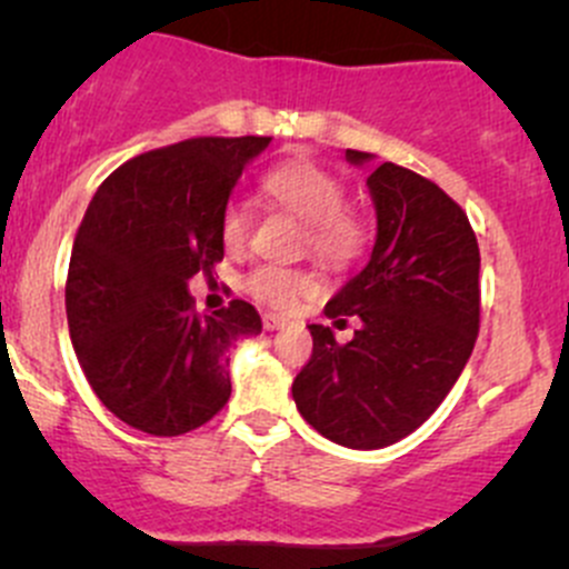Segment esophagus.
Wrapping results in <instances>:
<instances>
[{
  "label": "esophagus",
  "mask_w": 569,
  "mask_h": 569,
  "mask_svg": "<svg viewBox=\"0 0 569 569\" xmlns=\"http://www.w3.org/2000/svg\"><path fill=\"white\" fill-rule=\"evenodd\" d=\"M286 325H289V319L286 317H278V313H263V330L274 332V330H283Z\"/></svg>",
  "instance_id": "1"
}]
</instances>
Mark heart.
I'll return each mask as SVG.
<instances>
[{
  "instance_id": "obj_1",
  "label": "heart",
  "mask_w": 569,
  "mask_h": 569,
  "mask_svg": "<svg viewBox=\"0 0 569 569\" xmlns=\"http://www.w3.org/2000/svg\"><path fill=\"white\" fill-rule=\"evenodd\" d=\"M263 192L306 226V244L319 261L330 267H347L360 256L366 244V228L358 217L343 209L347 189L330 170L306 159L278 164L263 176ZM250 226L248 206L242 200H228L220 214V239L226 250H242L250 237ZM248 289L267 306L291 308L297 297L311 295L317 283L306 272L263 263L250 272Z\"/></svg>"
}]
</instances>
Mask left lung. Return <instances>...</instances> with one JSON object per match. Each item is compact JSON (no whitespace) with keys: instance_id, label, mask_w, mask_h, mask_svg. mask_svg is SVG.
Here are the masks:
<instances>
[{"instance_id":"left-lung-1","label":"left lung","mask_w":569,"mask_h":569,"mask_svg":"<svg viewBox=\"0 0 569 569\" xmlns=\"http://www.w3.org/2000/svg\"><path fill=\"white\" fill-rule=\"evenodd\" d=\"M366 168L375 157L343 153ZM377 211L369 263L325 313L360 327L338 343L311 325L313 355L291 396L300 416L347 449H386L416 432L449 396L479 332V244L438 183L382 162L366 178Z\"/></svg>"}]
</instances>
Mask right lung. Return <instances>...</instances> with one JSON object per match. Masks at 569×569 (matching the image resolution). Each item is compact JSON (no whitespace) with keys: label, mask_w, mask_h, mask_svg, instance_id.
<instances>
[{"label":"right lung","mask_w":569,"mask_h":569,"mask_svg":"<svg viewBox=\"0 0 569 569\" xmlns=\"http://www.w3.org/2000/svg\"><path fill=\"white\" fill-rule=\"evenodd\" d=\"M272 137H198L114 170L73 239V352L112 416L157 438L192 432L231 396L228 349L261 332L244 300L194 313L189 280L222 261L220 214Z\"/></svg>","instance_id":"1"}]
</instances>
